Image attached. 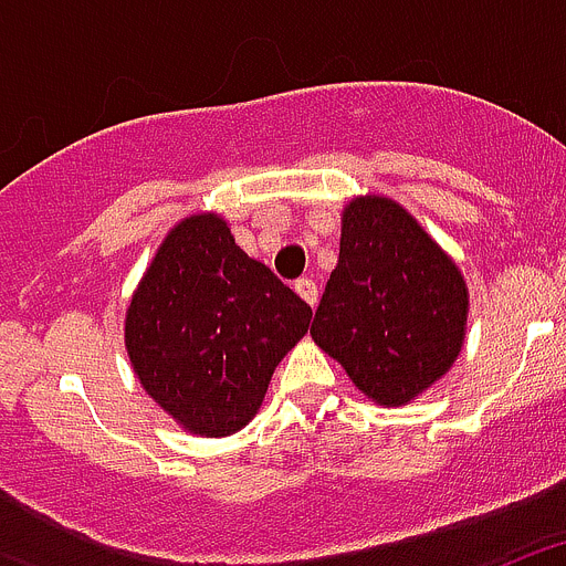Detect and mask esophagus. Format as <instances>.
Instances as JSON below:
<instances>
[{
  "label": "esophagus",
  "mask_w": 566,
  "mask_h": 566,
  "mask_svg": "<svg viewBox=\"0 0 566 566\" xmlns=\"http://www.w3.org/2000/svg\"><path fill=\"white\" fill-rule=\"evenodd\" d=\"M294 292L300 294V297L306 300L308 306H317V286H314V280H308V277H303V280H297V283H294Z\"/></svg>",
  "instance_id": "esophagus-1"
}]
</instances>
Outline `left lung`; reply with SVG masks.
<instances>
[{"instance_id": "left-lung-1", "label": "left lung", "mask_w": 566, "mask_h": 566, "mask_svg": "<svg viewBox=\"0 0 566 566\" xmlns=\"http://www.w3.org/2000/svg\"><path fill=\"white\" fill-rule=\"evenodd\" d=\"M464 326L468 286L437 240L391 198H354L343 209L314 343L368 399L408 405L451 371Z\"/></svg>"}]
</instances>
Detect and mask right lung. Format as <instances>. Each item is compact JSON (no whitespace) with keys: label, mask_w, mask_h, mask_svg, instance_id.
<instances>
[{"label":"right lung","mask_w":566,"mask_h":566,"mask_svg":"<svg viewBox=\"0 0 566 566\" xmlns=\"http://www.w3.org/2000/svg\"><path fill=\"white\" fill-rule=\"evenodd\" d=\"M312 306L234 243L221 214L184 218L155 252L124 319L135 377L201 437L258 413L277 363L308 332Z\"/></svg>","instance_id":"1"}]
</instances>
